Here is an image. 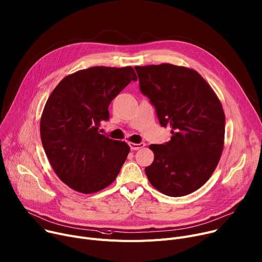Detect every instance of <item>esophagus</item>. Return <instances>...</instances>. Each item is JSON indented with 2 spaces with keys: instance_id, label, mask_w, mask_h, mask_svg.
Listing matches in <instances>:
<instances>
[{
  "instance_id": "34e87169",
  "label": "esophagus",
  "mask_w": 262,
  "mask_h": 262,
  "mask_svg": "<svg viewBox=\"0 0 262 262\" xmlns=\"http://www.w3.org/2000/svg\"><path fill=\"white\" fill-rule=\"evenodd\" d=\"M129 146L131 148V150L133 151H136V150H139L145 147V143H139V144H133V143H129Z\"/></svg>"
}]
</instances>
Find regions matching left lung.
Listing matches in <instances>:
<instances>
[{
  "label": "left lung",
  "instance_id": "1",
  "mask_svg": "<svg viewBox=\"0 0 262 262\" xmlns=\"http://www.w3.org/2000/svg\"><path fill=\"white\" fill-rule=\"evenodd\" d=\"M139 89L150 99L170 142L151 145L153 163L145 169L151 185L172 197L203 187L224 149L226 118L213 89L198 72L171 64L135 67Z\"/></svg>",
  "mask_w": 262,
  "mask_h": 262
}]
</instances>
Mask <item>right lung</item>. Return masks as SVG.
Instances as JSON below:
<instances>
[{"instance_id":"right-lung-1","label":"right lung","mask_w":262,"mask_h":262,"mask_svg":"<svg viewBox=\"0 0 262 262\" xmlns=\"http://www.w3.org/2000/svg\"><path fill=\"white\" fill-rule=\"evenodd\" d=\"M132 67L95 66L64 77L45 105L41 139L54 172L71 189L95 193L111 185L130 152L125 142L99 134L112 99L131 80Z\"/></svg>"}]
</instances>
